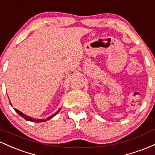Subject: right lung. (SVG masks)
I'll list each match as a JSON object with an SVG mask.
<instances>
[{
  "label": "right lung",
  "instance_id": "right-lung-1",
  "mask_svg": "<svg viewBox=\"0 0 155 155\" xmlns=\"http://www.w3.org/2000/svg\"><path fill=\"white\" fill-rule=\"evenodd\" d=\"M10 104L12 105V104H11V102H10ZM15 111L17 112V114H18L19 115V116H21V117H23V118H24L25 120H27V121H30V122H46V121H47V120H50V119L52 118V117H54L55 116V115H56L57 114H58V112H59V111H60V108L59 110H58V111H57V112H55V113L54 114H52V115H51V116L49 117H47V119H41V120H39V119H35V118H32V117H29V116H28V115H26V114H25L22 113V112H21V111H19V110L16 109V108H15Z\"/></svg>",
  "mask_w": 155,
  "mask_h": 155
}]
</instances>
